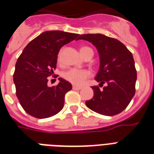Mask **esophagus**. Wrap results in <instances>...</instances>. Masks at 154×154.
<instances>
[{"label":"esophagus","instance_id":"esophagus-1","mask_svg":"<svg viewBox=\"0 0 154 154\" xmlns=\"http://www.w3.org/2000/svg\"><path fill=\"white\" fill-rule=\"evenodd\" d=\"M82 89V86H77V85H72V89L74 90H80Z\"/></svg>","mask_w":154,"mask_h":154}]
</instances>
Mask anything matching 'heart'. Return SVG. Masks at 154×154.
<instances>
[{"instance_id":"heart-1","label":"heart","mask_w":154,"mask_h":154,"mask_svg":"<svg viewBox=\"0 0 154 154\" xmlns=\"http://www.w3.org/2000/svg\"><path fill=\"white\" fill-rule=\"evenodd\" d=\"M89 50H92L89 47L82 46L80 49V51L83 57L85 56V53ZM58 60H60V53L58 55ZM90 72L87 69H69L62 73L63 78L76 85H81L84 82L90 77Z\"/></svg>"}]
</instances>
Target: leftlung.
I'll return each mask as SVG.
<instances>
[{
  "label": "left lung",
  "mask_w": 154,
  "mask_h": 154,
  "mask_svg": "<svg viewBox=\"0 0 154 154\" xmlns=\"http://www.w3.org/2000/svg\"><path fill=\"white\" fill-rule=\"evenodd\" d=\"M78 40L87 41L96 47L100 67L95 80L100 82V87L106 83L103 89L92 87L94 97L85 101V105L105 116L122 112L135 94L137 71L133 54L120 41L101 33L81 35Z\"/></svg>",
  "instance_id": "left-lung-1"
}]
</instances>
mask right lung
Wrapping results in <instances>:
<instances>
[{"label":"right lung","instance_id":"1","mask_svg":"<svg viewBox=\"0 0 154 154\" xmlns=\"http://www.w3.org/2000/svg\"><path fill=\"white\" fill-rule=\"evenodd\" d=\"M79 34L63 31H45L31 41L18 57L13 74L16 94L28 114L47 118L63 109L65 94L72 85L59 77L57 85L48 86V77L57 67L60 48Z\"/></svg>","mask_w":154,"mask_h":154}]
</instances>
